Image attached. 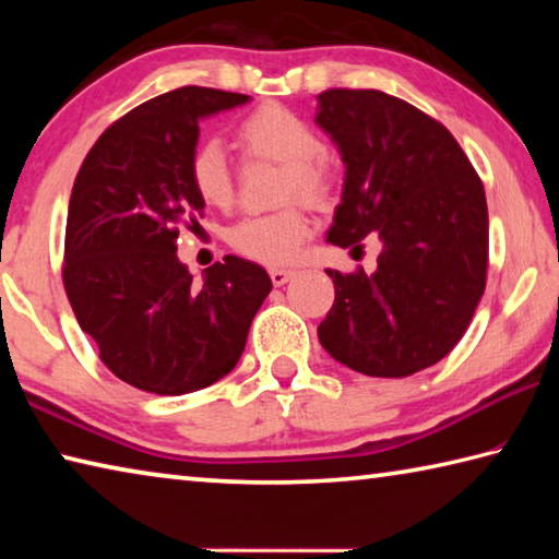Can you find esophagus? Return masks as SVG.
Segmentation results:
<instances>
[{"mask_svg":"<svg viewBox=\"0 0 559 559\" xmlns=\"http://www.w3.org/2000/svg\"><path fill=\"white\" fill-rule=\"evenodd\" d=\"M293 276H296V271L293 269H271L273 286H283V283H288Z\"/></svg>","mask_w":559,"mask_h":559,"instance_id":"esophagus-1","label":"esophagus"}]
</instances>
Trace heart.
Returning <instances> with one entry per match:
<instances>
[{
    "instance_id": "heart-1",
    "label": "heart",
    "mask_w": 559,
    "mask_h": 559,
    "mask_svg": "<svg viewBox=\"0 0 559 559\" xmlns=\"http://www.w3.org/2000/svg\"><path fill=\"white\" fill-rule=\"evenodd\" d=\"M241 150L249 157L281 165L278 202L300 197L308 204H325L333 197L335 173L318 130L281 103H263L236 128ZM187 177L204 204L226 210L234 202V169L219 140L206 138L192 147ZM310 234V222L298 204L271 214L243 216L229 229V243L241 257L281 266L298 257Z\"/></svg>"
}]
</instances>
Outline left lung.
Instances as JSON below:
<instances>
[{"mask_svg": "<svg viewBox=\"0 0 559 559\" xmlns=\"http://www.w3.org/2000/svg\"><path fill=\"white\" fill-rule=\"evenodd\" d=\"M318 126L345 163L343 202L328 241L382 239L377 271L340 273L318 328L337 362L370 377L437 365L466 333L488 271L484 182L456 138L427 112L372 88L318 96Z\"/></svg>", "mask_w": 559, "mask_h": 559, "instance_id": "1", "label": "left lung"}]
</instances>
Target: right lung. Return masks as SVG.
Listing matches in <instances>:
<instances>
[{
  "label": "right lung",
  "mask_w": 559,
  "mask_h": 559,
  "mask_svg": "<svg viewBox=\"0 0 559 559\" xmlns=\"http://www.w3.org/2000/svg\"><path fill=\"white\" fill-rule=\"evenodd\" d=\"M246 100L202 86L163 93L106 128L75 175L66 296L103 365L143 392L177 396L229 374L273 288L259 263L239 257L197 283L175 246L179 226H200L204 210L187 177L200 120Z\"/></svg>",
  "instance_id": "add662e5"
}]
</instances>
